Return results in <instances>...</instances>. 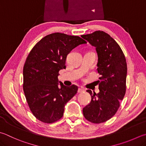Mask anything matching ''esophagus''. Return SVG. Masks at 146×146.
Wrapping results in <instances>:
<instances>
[{"mask_svg":"<svg viewBox=\"0 0 146 146\" xmlns=\"http://www.w3.org/2000/svg\"><path fill=\"white\" fill-rule=\"evenodd\" d=\"M84 91H85V90L84 88H79L78 90V93H81V92H84Z\"/></svg>","mask_w":146,"mask_h":146,"instance_id":"obj_1","label":"esophagus"}]
</instances>
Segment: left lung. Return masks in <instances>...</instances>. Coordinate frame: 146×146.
<instances>
[{"mask_svg": "<svg viewBox=\"0 0 146 146\" xmlns=\"http://www.w3.org/2000/svg\"><path fill=\"white\" fill-rule=\"evenodd\" d=\"M81 37L95 46L98 54L97 81L100 92L88 90L92 100L82 109L86 119L93 123L107 121L116 113L126 93L127 65L122 49L113 38L103 31Z\"/></svg>", "mask_w": 146, "mask_h": 146, "instance_id": "left-lung-1", "label": "left lung"}]
</instances>
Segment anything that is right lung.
Masks as SVG:
<instances>
[{
    "mask_svg": "<svg viewBox=\"0 0 146 146\" xmlns=\"http://www.w3.org/2000/svg\"><path fill=\"white\" fill-rule=\"evenodd\" d=\"M86 43L79 36L56 32L43 37L30 51L23 66V92L30 111L40 121L61 119L65 104L78 92L74 84L68 87L60 82L59 87L58 76L70 51Z\"/></svg>",
    "mask_w": 146,
    "mask_h": 146,
    "instance_id": "1",
    "label": "right lung"
}]
</instances>
